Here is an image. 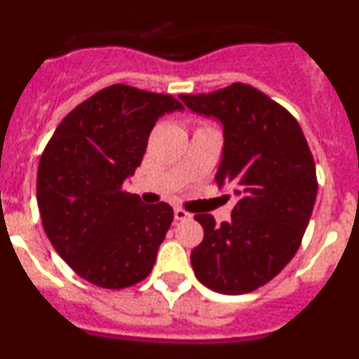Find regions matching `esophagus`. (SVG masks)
Segmentation results:
<instances>
[{
    "label": "esophagus",
    "instance_id": "obj_1",
    "mask_svg": "<svg viewBox=\"0 0 359 359\" xmlns=\"http://www.w3.org/2000/svg\"><path fill=\"white\" fill-rule=\"evenodd\" d=\"M174 219L176 221H187V219H190V214L183 208H174Z\"/></svg>",
    "mask_w": 359,
    "mask_h": 359
}]
</instances>
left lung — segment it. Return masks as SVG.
Returning a JSON list of instances; mask_svg holds the SVG:
<instances>
[{
  "instance_id": "left-lung-1",
  "label": "left lung",
  "mask_w": 359,
  "mask_h": 359,
  "mask_svg": "<svg viewBox=\"0 0 359 359\" xmlns=\"http://www.w3.org/2000/svg\"><path fill=\"white\" fill-rule=\"evenodd\" d=\"M180 98L223 123L215 182L237 194L231 219L221 226L214 215H194L205 231L190 253L194 275L223 294L259 290L293 259L313 214L318 182L306 136L286 107L250 84Z\"/></svg>"
}]
</instances>
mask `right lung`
Returning a JSON list of instances; mask_svg holds the SVG:
<instances>
[{
  "mask_svg": "<svg viewBox=\"0 0 359 359\" xmlns=\"http://www.w3.org/2000/svg\"><path fill=\"white\" fill-rule=\"evenodd\" d=\"M172 95L113 84L62 118L37 169V207L55 252L84 280L123 290L152 271L174 219L167 203L145 205L123 183L142 163L149 135Z\"/></svg>",
  "mask_w": 359,
  "mask_h": 359,
  "instance_id": "right-lung-1",
  "label": "right lung"
}]
</instances>
